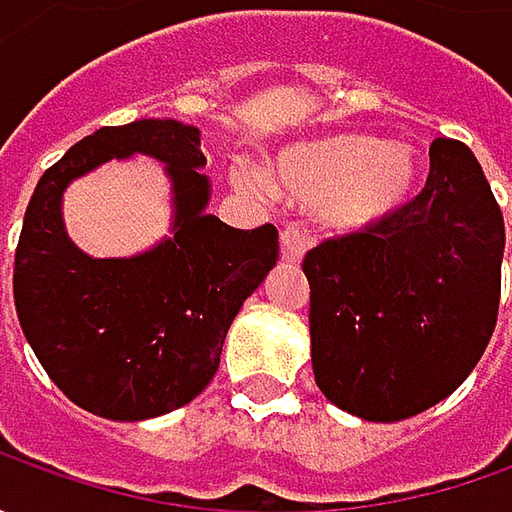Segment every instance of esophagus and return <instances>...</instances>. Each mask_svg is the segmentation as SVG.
Here are the masks:
<instances>
[{
    "label": "esophagus",
    "instance_id": "esophagus-1",
    "mask_svg": "<svg viewBox=\"0 0 512 512\" xmlns=\"http://www.w3.org/2000/svg\"><path fill=\"white\" fill-rule=\"evenodd\" d=\"M307 245H310V242H307L302 230H296V227H285V230H282V256H285L287 262H293V265L302 262Z\"/></svg>",
    "mask_w": 512,
    "mask_h": 512
}]
</instances>
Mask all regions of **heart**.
<instances>
[{
    "mask_svg": "<svg viewBox=\"0 0 512 512\" xmlns=\"http://www.w3.org/2000/svg\"><path fill=\"white\" fill-rule=\"evenodd\" d=\"M422 179L419 153L384 145L370 133H333L293 142L276 153L270 179L262 170H233V182L259 196L319 210L336 233H362L399 213Z\"/></svg>",
    "mask_w": 512,
    "mask_h": 512,
    "instance_id": "1",
    "label": "heart"
}]
</instances>
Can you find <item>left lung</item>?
I'll return each mask as SVG.
<instances>
[{
  "label": "left lung",
  "instance_id": "obj_1",
  "mask_svg": "<svg viewBox=\"0 0 512 512\" xmlns=\"http://www.w3.org/2000/svg\"><path fill=\"white\" fill-rule=\"evenodd\" d=\"M504 219L473 150L436 139L424 190L382 225L307 250L310 359L327 402L399 422L479 364L502 293Z\"/></svg>",
  "mask_w": 512,
  "mask_h": 512
}]
</instances>
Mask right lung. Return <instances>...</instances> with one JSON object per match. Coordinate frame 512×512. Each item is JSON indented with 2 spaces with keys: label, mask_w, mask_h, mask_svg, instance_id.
Listing matches in <instances>:
<instances>
[{
  "label": "right lung",
  "mask_w": 512,
  "mask_h": 512,
  "mask_svg": "<svg viewBox=\"0 0 512 512\" xmlns=\"http://www.w3.org/2000/svg\"><path fill=\"white\" fill-rule=\"evenodd\" d=\"M202 130L176 119L99 128L45 170L25 210L13 299L53 384L93 416L142 422L193 402L219 370L245 299L279 259V230L207 213ZM150 155L171 182V233L142 254L96 260L61 219L70 181L110 158Z\"/></svg>",
  "instance_id": "1"
}]
</instances>
